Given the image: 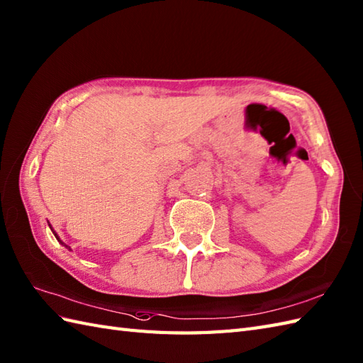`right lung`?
Segmentation results:
<instances>
[{
    "instance_id": "1",
    "label": "right lung",
    "mask_w": 363,
    "mask_h": 363,
    "mask_svg": "<svg viewBox=\"0 0 363 363\" xmlns=\"http://www.w3.org/2000/svg\"><path fill=\"white\" fill-rule=\"evenodd\" d=\"M48 225H49V228H50V231H52V234H54V235H55V238H57V240H58V242H60L61 245H63V246H65V248H67V250L70 251V246H69V245H66L65 242H61V238H60V237H58V234L55 233V229H54V228H52V225H50L49 222H48Z\"/></svg>"
}]
</instances>
